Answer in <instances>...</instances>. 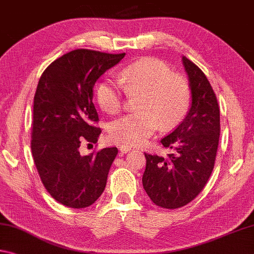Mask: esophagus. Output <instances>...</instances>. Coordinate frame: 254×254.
<instances>
[{
  "label": "esophagus",
  "mask_w": 254,
  "mask_h": 254,
  "mask_svg": "<svg viewBox=\"0 0 254 254\" xmlns=\"http://www.w3.org/2000/svg\"><path fill=\"white\" fill-rule=\"evenodd\" d=\"M130 150H131V147L127 146V144H122V146H120V152L122 155L127 154V152Z\"/></svg>",
  "instance_id": "esophagus-1"
}]
</instances>
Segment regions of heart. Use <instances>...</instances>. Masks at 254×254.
Wrapping results in <instances>:
<instances>
[{"instance_id": "1", "label": "heart", "mask_w": 254, "mask_h": 254, "mask_svg": "<svg viewBox=\"0 0 254 254\" xmlns=\"http://www.w3.org/2000/svg\"><path fill=\"white\" fill-rule=\"evenodd\" d=\"M120 82L128 95L141 94L138 112L115 120L110 126L113 141L130 146L143 144L162 128L174 127L190 108L191 90L184 76L172 73L164 62L143 58L128 64L120 72ZM99 106L110 114H116L123 105L122 87L119 81L104 79L96 88Z\"/></svg>"}]
</instances>
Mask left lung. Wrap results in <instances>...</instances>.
I'll use <instances>...</instances> for the list:
<instances>
[{"label":"left lung","instance_id":"8db88e82","mask_svg":"<svg viewBox=\"0 0 254 254\" xmlns=\"http://www.w3.org/2000/svg\"><path fill=\"white\" fill-rule=\"evenodd\" d=\"M182 61L191 107L178 127L160 140L174 152L167 158L144 154L143 189L152 202L166 209L183 207L202 191L214 170L220 133L219 107L210 82L192 61L185 56Z\"/></svg>","mask_w":254,"mask_h":254}]
</instances>
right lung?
Segmentation results:
<instances>
[{
    "label": "right lung",
    "mask_w": 254,
    "mask_h": 254,
    "mask_svg": "<svg viewBox=\"0 0 254 254\" xmlns=\"http://www.w3.org/2000/svg\"><path fill=\"white\" fill-rule=\"evenodd\" d=\"M126 53L74 50L55 60L40 76L34 97L31 152L44 187L63 206L86 208L102 195L118 148L80 155L102 130L92 88Z\"/></svg>",
    "instance_id": "obj_1"
}]
</instances>
